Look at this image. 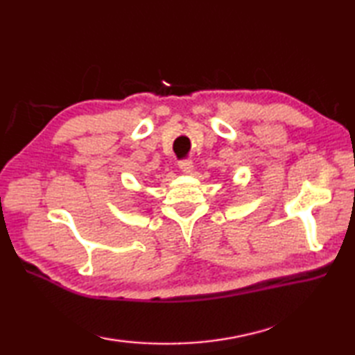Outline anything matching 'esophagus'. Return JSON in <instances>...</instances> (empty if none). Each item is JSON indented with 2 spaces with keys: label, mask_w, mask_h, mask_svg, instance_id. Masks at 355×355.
<instances>
[{
  "label": "esophagus",
  "mask_w": 355,
  "mask_h": 355,
  "mask_svg": "<svg viewBox=\"0 0 355 355\" xmlns=\"http://www.w3.org/2000/svg\"><path fill=\"white\" fill-rule=\"evenodd\" d=\"M178 168L182 169V172H184V173H191L193 169V164L191 160H182L178 163Z\"/></svg>",
  "instance_id": "obj_1"
}]
</instances>
